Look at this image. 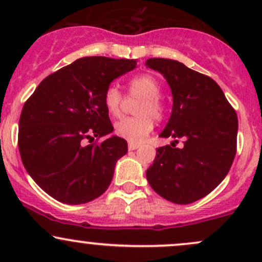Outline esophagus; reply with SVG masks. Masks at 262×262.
<instances>
[{
	"label": "esophagus",
	"instance_id": "34e87169",
	"mask_svg": "<svg viewBox=\"0 0 262 262\" xmlns=\"http://www.w3.org/2000/svg\"><path fill=\"white\" fill-rule=\"evenodd\" d=\"M138 148H139V144L129 143V145H128V149L129 150H135V149H138Z\"/></svg>",
	"mask_w": 262,
	"mask_h": 262
}]
</instances>
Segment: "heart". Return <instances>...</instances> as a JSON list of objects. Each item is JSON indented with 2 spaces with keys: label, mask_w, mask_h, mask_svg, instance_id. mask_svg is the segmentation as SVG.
Returning a JSON list of instances; mask_svg holds the SVG:
<instances>
[{
  "label": "heart",
  "mask_w": 262,
  "mask_h": 262,
  "mask_svg": "<svg viewBox=\"0 0 262 262\" xmlns=\"http://www.w3.org/2000/svg\"><path fill=\"white\" fill-rule=\"evenodd\" d=\"M128 95L140 97L134 108L135 117L123 118L114 124V134L130 143H140L154 128V119L160 121L165 113V104L160 97L161 87L151 75H138L128 81ZM103 104L108 114L118 117L122 112L123 95L118 87L108 86L103 95Z\"/></svg>",
  "instance_id": "heart-1"
}]
</instances>
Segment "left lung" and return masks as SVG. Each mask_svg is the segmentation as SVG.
<instances>
[{"label": "left lung", "instance_id": "8db88e82", "mask_svg": "<svg viewBox=\"0 0 262 262\" xmlns=\"http://www.w3.org/2000/svg\"><path fill=\"white\" fill-rule=\"evenodd\" d=\"M172 91V113L160 137H182L156 150L146 179L158 194L188 204L210 193L229 172L236 152L237 117L214 80L171 59L146 60Z\"/></svg>", "mask_w": 262, "mask_h": 262}]
</instances>
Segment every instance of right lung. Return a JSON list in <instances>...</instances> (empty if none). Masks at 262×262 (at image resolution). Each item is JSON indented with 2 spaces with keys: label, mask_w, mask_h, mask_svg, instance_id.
<instances>
[{
  "label": "right lung",
  "mask_w": 262,
  "mask_h": 262,
  "mask_svg": "<svg viewBox=\"0 0 262 262\" xmlns=\"http://www.w3.org/2000/svg\"><path fill=\"white\" fill-rule=\"evenodd\" d=\"M135 65V60L106 56L77 59L45 77L26 101L18 130L20 158L39 187L56 201L87 203L110 186L128 144L116 135L97 143L113 132L103 95Z\"/></svg>",
  "instance_id": "1"
}]
</instances>
